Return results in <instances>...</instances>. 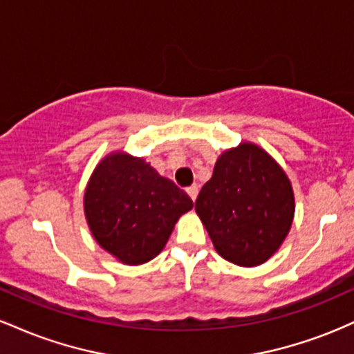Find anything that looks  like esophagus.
Here are the masks:
<instances>
[{
	"instance_id": "obj_1",
	"label": "esophagus",
	"mask_w": 354,
	"mask_h": 354,
	"mask_svg": "<svg viewBox=\"0 0 354 354\" xmlns=\"http://www.w3.org/2000/svg\"><path fill=\"white\" fill-rule=\"evenodd\" d=\"M186 193L189 194V198L193 201H196V196H198V185H191L186 188Z\"/></svg>"
}]
</instances>
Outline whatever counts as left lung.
I'll return each mask as SVG.
<instances>
[{"instance_id": "1", "label": "left lung", "mask_w": 354, "mask_h": 354, "mask_svg": "<svg viewBox=\"0 0 354 354\" xmlns=\"http://www.w3.org/2000/svg\"><path fill=\"white\" fill-rule=\"evenodd\" d=\"M198 216L214 248L239 266L265 263L291 228V183L266 151L239 145L218 158L196 203Z\"/></svg>"}]
</instances>
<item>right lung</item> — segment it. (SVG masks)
Masks as SVG:
<instances>
[{"mask_svg": "<svg viewBox=\"0 0 354 354\" xmlns=\"http://www.w3.org/2000/svg\"><path fill=\"white\" fill-rule=\"evenodd\" d=\"M193 208L185 191L141 158L111 154L96 166L84 193L93 236L126 265H143L163 250L174 223Z\"/></svg>", "mask_w": 354, "mask_h": 354, "instance_id": "right-lung-1", "label": "right lung"}]
</instances>
